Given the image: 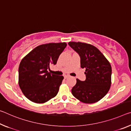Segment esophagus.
<instances>
[{
  "mask_svg": "<svg viewBox=\"0 0 131 131\" xmlns=\"http://www.w3.org/2000/svg\"><path fill=\"white\" fill-rule=\"evenodd\" d=\"M69 75H65V76H64V78L67 79L68 78H69Z\"/></svg>",
  "mask_w": 131,
  "mask_h": 131,
  "instance_id": "34e87169",
  "label": "esophagus"
}]
</instances>
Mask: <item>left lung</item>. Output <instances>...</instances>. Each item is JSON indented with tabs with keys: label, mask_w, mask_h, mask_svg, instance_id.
I'll return each instance as SVG.
<instances>
[{
	"label": "left lung",
	"mask_w": 131,
	"mask_h": 131,
	"mask_svg": "<svg viewBox=\"0 0 131 131\" xmlns=\"http://www.w3.org/2000/svg\"><path fill=\"white\" fill-rule=\"evenodd\" d=\"M69 46L80 57V66L84 68L86 79H76L72 89L73 96L86 104L96 103L103 99L110 89L112 69L109 61L96 47L80 42H69Z\"/></svg>",
	"instance_id": "obj_1"
}]
</instances>
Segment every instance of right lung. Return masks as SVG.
I'll return each instance as SVG.
<instances>
[{
    "mask_svg": "<svg viewBox=\"0 0 131 131\" xmlns=\"http://www.w3.org/2000/svg\"><path fill=\"white\" fill-rule=\"evenodd\" d=\"M66 42L49 43L35 48L23 58L18 68V84L23 93L36 103H44L55 97L63 76L51 74V65L57 64Z\"/></svg>",
    "mask_w": 131,
    "mask_h": 131,
    "instance_id": "add662e5",
    "label": "right lung"
}]
</instances>
